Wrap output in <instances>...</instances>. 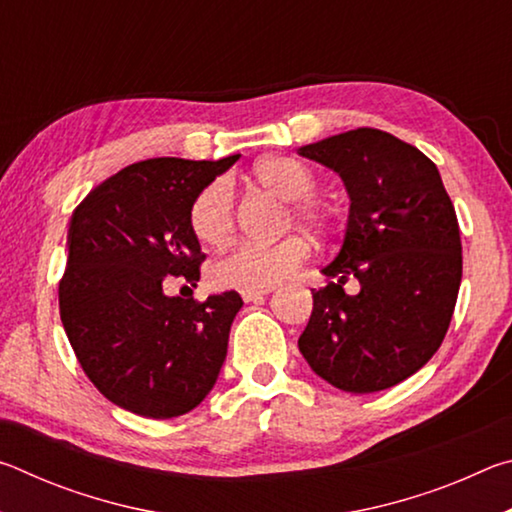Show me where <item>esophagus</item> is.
Returning <instances> with one entry per match:
<instances>
[{
	"label": "esophagus",
	"mask_w": 512,
	"mask_h": 512,
	"mask_svg": "<svg viewBox=\"0 0 512 512\" xmlns=\"http://www.w3.org/2000/svg\"><path fill=\"white\" fill-rule=\"evenodd\" d=\"M266 293H271V289H264V291H241V298H244V302H259V300H264Z\"/></svg>",
	"instance_id": "esophagus-1"
}]
</instances>
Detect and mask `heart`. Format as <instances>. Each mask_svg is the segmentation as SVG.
<instances>
[{"label":"heart","instance_id":"obj_1","mask_svg":"<svg viewBox=\"0 0 512 512\" xmlns=\"http://www.w3.org/2000/svg\"><path fill=\"white\" fill-rule=\"evenodd\" d=\"M253 178L268 192L287 201L284 221H298L314 232H327L334 223V207L316 196V173L296 158H268L253 169ZM189 225L203 244H221L235 228V194L225 178L207 183L189 205ZM311 253L309 241L287 235L273 244L239 241L225 248L210 266V282L219 289L264 291L296 271Z\"/></svg>","mask_w":512,"mask_h":512}]
</instances>
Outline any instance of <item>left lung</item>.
<instances>
[{"label":"left lung","instance_id":"8db88e82","mask_svg":"<svg viewBox=\"0 0 512 512\" xmlns=\"http://www.w3.org/2000/svg\"><path fill=\"white\" fill-rule=\"evenodd\" d=\"M350 194L341 253L323 268L298 339L311 370L345 393H377L418 372L443 343L463 275L452 198L427 155L379 128L307 144ZM357 276L362 291L342 284Z\"/></svg>","mask_w":512,"mask_h":512}]
</instances>
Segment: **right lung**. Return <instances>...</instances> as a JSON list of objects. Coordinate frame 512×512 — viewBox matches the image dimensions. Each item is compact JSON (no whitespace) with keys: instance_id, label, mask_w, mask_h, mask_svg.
I'll use <instances>...</instances> for the list:
<instances>
[{"instance_id":"obj_1","label":"right lung","mask_w":512,"mask_h":512,"mask_svg":"<svg viewBox=\"0 0 512 512\" xmlns=\"http://www.w3.org/2000/svg\"><path fill=\"white\" fill-rule=\"evenodd\" d=\"M223 160L151 158L128 164L76 205L58 284L65 334L88 379L121 409L167 420L212 391L228 354L237 291L207 300L164 296V282L201 277L189 205L230 169Z\"/></svg>"}]
</instances>
